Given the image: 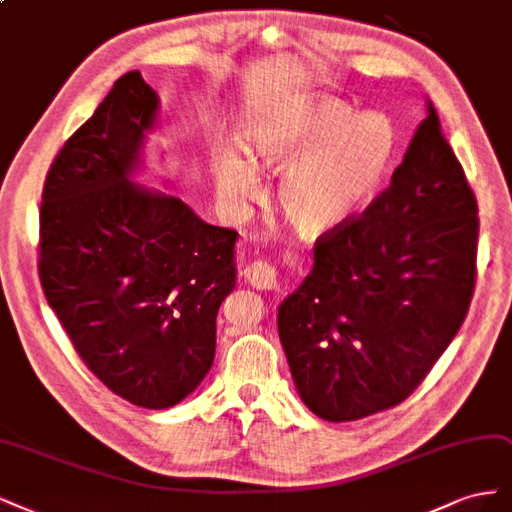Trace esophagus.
Masks as SVG:
<instances>
[{
  "instance_id": "1",
  "label": "esophagus",
  "mask_w": 512,
  "mask_h": 512,
  "mask_svg": "<svg viewBox=\"0 0 512 512\" xmlns=\"http://www.w3.org/2000/svg\"><path fill=\"white\" fill-rule=\"evenodd\" d=\"M242 276H244L246 283H249L255 289H274L278 272L270 261L255 259L253 263H249V266L244 268Z\"/></svg>"
}]
</instances>
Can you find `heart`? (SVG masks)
I'll return each instance as SVG.
<instances>
[{
  "label": "heart",
  "mask_w": 512,
  "mask_h": 512,
  "mask_svg": "<svg viewBox=\"0 0 512 512\" xmlns=\"http://www.w3.org/2000/svg\"><path fill=\"white\" fill-rule=\"evenodd\" d=\"M261 166L287 170L276 204L302 238H323L349 225L381 193L398 153V134L378 112L355 114L338 100H319L291 119L259 129ZM249 161L227 153L219 187L232 197L257 191Z\"/></svg>",
  "instance_id": "heart-1"
}]
</instances>
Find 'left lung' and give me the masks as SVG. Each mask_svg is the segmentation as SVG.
<instances>
[{"label": "left lung", "mask_w": 512, "mask_h": 512, "mask_svg": "<svg viewBox=\"0 0 512 512\" xmlns=\"http://www.w3.org/2000/svg\"><path fill=\"white\" fill-rule=\"evenodd\" d=\"M478 206L430 104L391 185L315 246L278 308L304 404L325 421L398 406L459 332L476 283Z\"/></svg>", "instance_id": "left-lung-1"}]
</instances>
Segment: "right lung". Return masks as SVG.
Wrapping results in <instances>:
<instances>
[{"mask_svg": "<svg viewBox=\"0 0 512 512\" xmlns=\"http://www.w3.org/2000/svg\"><path fill=\"white\" fill-rule=\"evenodd\" d=\"M159 100L123 74L48 168L38 272L74 351L119 398L170 408L202 383L236 285L234 229L129 183Z\"/></svg>", "mask_w": 512, "mask_h": 512, "instance_id": "add662e5", "label": "right lung"}]
</instances>
